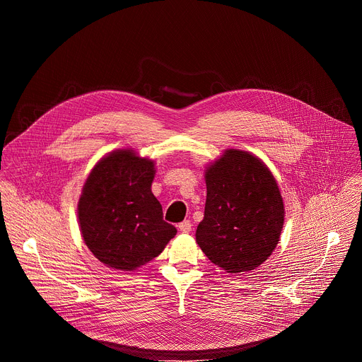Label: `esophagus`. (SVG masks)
<instances>
[{
	"label": "esophagus",
	"instance_id": "1",
	"mask_svg": "<svg viewBox=\"0 0 362 362\" xmlns=\"http://www.w3.org/2000/svg\"><path fill=\"white\" fill-rule=\"evenodd\" d=\"M179 230L183 232V233L190 232V230H192V223H190V221H183V222H180V223H179Z\"/></svg>",
	"mask_w": 362,
	"mask_h": 362
}]
</instances>
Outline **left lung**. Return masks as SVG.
Masks as SVG:
<instances>
[{
    "instance_id": "1",
    "label": "left lung",
    "mask_w": 362,
    "mask_h": 362,
    "mask_svg": "<svg viewBox=\"0 0 362 362\" xmlns=\"http://www.w3.org/2000/svg\"><path fill=\"white\" fill-rule=\"evenodd\" d=\"M204 218L196 242L229 274L264 264L278 245L285 209L278 183L253 154L236 148L206 169Z\"/></svg>"
}]
</instances>
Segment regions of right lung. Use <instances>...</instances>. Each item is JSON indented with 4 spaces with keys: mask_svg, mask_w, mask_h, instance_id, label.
I'll return each instance as SVG.
<instances>
[{
    "mask_svg": "<svg viewBox=\"0 0 362 362\" xmlns=\"http://www.w3.org/2000/svg\"><path fill=\"white\" fill-rule=\"evenodd\" d=\"M154 162L133 150H116L88 175L78 200L87 247L109 268L133 271L159 256L176 228L163 221L151 193Z\"/></svg>",
    "mask_w": 362,
    "mask_h": 362,
    "instance_id": "obj_1",
    "label": "right lung"
}]
</instances>
